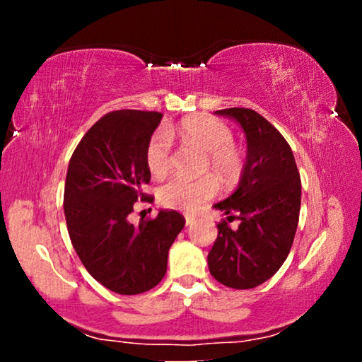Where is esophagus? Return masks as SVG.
<instances>
[{
  "label": "esophagus",
  "instance_id": "esophagus-1",
  "mask_svg": "<svg viewBox=\"0 0 362 362\" xmlns=\"http://www.w3.org/2000/svg\"><path fill=\"white\" fill-rule=\"evenodd\" d=\"M196 222V217L192 216H186V226H192Z\"/></svg>",
  "mask_w": 362,
  "mask_h": 362
}]
</instances>
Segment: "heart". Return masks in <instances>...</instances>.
I'll list each match as a JSON object with an SVG mask.
<instances>
[{"instance_id": "b5f03b06", "label": "heart", "mask_w": 362, "mask_h": 362, "mask_svg": "<svg viewBox=\"0 0 362 362\" xmlns=\"http://www.w3.org/2000/svg\"><path fill=\"white\" fill-rule=\"evenodd\" d=\"M177 135L186 145L204 151L202 171H212L224 185L239 181L244 171V153L234 143V133L214 117L187 118L177 127ZM148 171L163 177L171 166V132L160 128L150 136L145 148ZM219 185L214 176L171 177L158 189V201L168 209L194 212L217 194Z\"/></svg>"}]
</instances>
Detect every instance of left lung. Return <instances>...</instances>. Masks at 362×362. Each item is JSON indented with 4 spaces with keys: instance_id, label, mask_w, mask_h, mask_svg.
<instances>
[{
    "instance_id": "1",
    "label": "left lung",
    "mask_w": 362,
    "mask_h": 362,
    "mask_svg": "<svg viewBox=\"0 0 362 362\" xmlns=\"http://www.w3.org/2000/svg\"><path fill=\"white\" fill-rule=\"evenodd\" d=\"M247 138V163L239 187L216 209L227 219L207 255L209 272L229 288H255L274 276L293 244L301 204V181L291 148L281 133L252 108H224ZM238 219V227L228 224Z\"/></svg>"
}]
</instances>
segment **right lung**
Listing matches in <instances>:
<instances>
[{"label": "right lung", "instance_id": "right-lung-1", "mask_svg": "<svg viewBox=\"0 0 362 362\" xmlns=\"http://www.w3.org/2000/svg\"><path fill=\"white\" fill-rule=\"evenodd\" d=\"M163 113L117 110L103 115L72 153L64 214L78 259L105 288L120 295L151 290L166 274L168 252L185 227L176 211L128 222L136 201H150L146 143Z\"/></svg>", "mask_w": 362, "mask_h": 362}]
</instances>
